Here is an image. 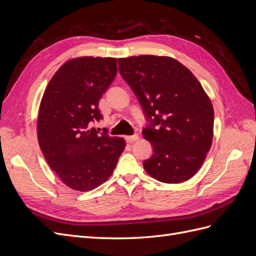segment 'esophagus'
I'll list each match as a JSON object with an SVG mask.
<instances>
[{"instance_id": "obj_1", "label": "esophagus", "mask_w": 256, "mask_h": 256, "mask_svg": "<svg viewBox=\"0 0 256 256\" xmlns=\"http://www.w3.org/2000/svg\"><path fill=\"white\" fill-rule=\"evenodd\" d=\"M138 138H140V136H138V134H134V136H126V141L128 143H134V142L138 141Z\"/></svg>"}]
</instances>
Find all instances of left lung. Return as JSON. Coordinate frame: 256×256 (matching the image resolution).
I'll return each mask as SVG.
<instances>
[{
	"label": "left lung",
	"instance_id": "left-lung-1",
	"mask_svg": "<svg viewBox=\"0 0 256 256\" xmlns=\"http://www.w3.org/2000/svg\"><path fill=\"white\" fill-rule=\"evenodd\" d=\"M118 68L150 122L142 134L154 154L144 161L145 171L161 182L190 180L202 166L214 136V108L202 85L170 56L118 58Z\"/></svg>",
	"mask_w": 256,
	"mask_h": 256
}]
</instances>
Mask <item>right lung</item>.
Wrapping results in <instances>:
<instances>
[{
    "mask_svg": "<svg viewBox=\"0 0 256 256\" xmlns=\"http://www.w3.org/2000/svg\"><path fill=\"white\" fill-rule=\"evenodd\" d=\"M114 58L82 56L62 65L46 88L37 136L48 164L67 187L97 188L109 178L125 150L122 138L90 128L100 120L99 99L118 72Z\"/></svg>",
    "mask_w": 256,
    "mask_h": 256,
    "instance_id": "add662e5",
    "label": "right lung"
}]
</instances>
